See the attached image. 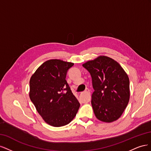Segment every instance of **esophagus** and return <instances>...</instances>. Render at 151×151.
<instances>
[{
    "mask_svg": "<svg viewBox=\"0 0 151 151\" xmlns=\"http://www.w3.org/2000/svg\"><path fill=\"white\" fill-rule=\"evenodd\" d=\"M83 94L86 96V101L89 102L91 100V92L89 89H86L84 92L83 93Z\"/></svg>",
    "mask_w": 151,
    "mask_h": 151,
    "instance_id": "34e87169",
    "label": "esophagus"
}]
</instances>
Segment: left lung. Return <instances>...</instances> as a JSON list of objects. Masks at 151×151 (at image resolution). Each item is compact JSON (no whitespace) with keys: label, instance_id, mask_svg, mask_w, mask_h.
<instances>
[{"label":"left lung","instance_id":"left-lung-1","mask_svg":"<svg viewBox=\"0 0 151 151\" xmlns=\"http://www.w3.org/2000/svg\"><path fill=\"white\" fill-rule=\"evenodd\" d=\"M91 74L94 91L91 104L98 119L105 123L117 120L130 99L129 76L113 58L100 55L83 63Z\"/></svg>","mask_w":151,"mask_h":151}]
</instances>
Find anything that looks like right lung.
Segmentation results:
<instances>
[{"label":"right lung","mask_w":151,"mask_h":151,"mask_svg":"<svg viewBox=\"0 0 151 151\" xmlns=\"http://www.w3.org/2000/svg\"><path fill=\"white\" fill-rule=\"evenodd\" d=\"M74 63L59 59L43 63L29 81V96L40 115L55 127L68 124L76 116L80 103L65 80Z\"/></svg>","instance_id":"obj_1"}]
</instances>
